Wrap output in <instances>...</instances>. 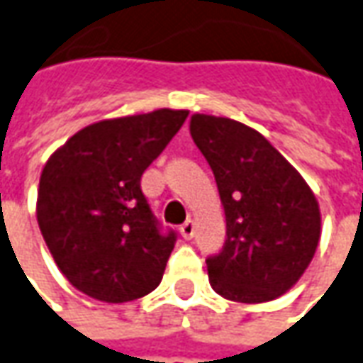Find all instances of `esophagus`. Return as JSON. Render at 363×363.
<instances>
[{
    "instance_id": "34e87169",
    "label": "esophagus",
    "mask_w": 363,
    "mask_h": 363,
    "mask_svg": "<svg viewBox=\"0 0 363 363\" xmlns=\"http://www.w3.org/2000/svg\"><path fill=\"white\" fill-rule=\"evenodd\" d=\"M181 234H182V238H186V240H191L192 236H194V220H186L184 224H181Z\"/></svg>"
}]
</instances>
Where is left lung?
Segmentation results:
<instances>
[{
    "mask_svg": "<svg viewBox=\"0 0 363 363\" xmlns=\"http://www.w3.org/2000/svg\"><path fill=\"white\" fill-rule=\"evenodd\" d=\"M191 135L213 169L226 216L223 250L206 258L211 286L234 302L274 300L316 252L314 192L270 140L238 121L192 115Z\"/></svg>",
    "mask_w": 363,
    "mask_h": 363,
    "instance_id": "left-lung-1",
    "label": "left lung"
}]
</instances>
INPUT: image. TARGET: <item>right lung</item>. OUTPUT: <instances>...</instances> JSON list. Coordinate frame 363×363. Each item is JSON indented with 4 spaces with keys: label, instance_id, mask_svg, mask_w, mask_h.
Segmentation results:
<instances>
[{
    "label": "right lung",
    "instance_id": "1",
    "mask_svg": "<svg viewBox=\"0 0 363 363\" xmlns=\"http://www.w3.org/2000/svg\"><path fill=\"white\" fill-rule=\"evenodd\" d=\"M186 117L159 109L101 121L43 167L37 223L59 270L83 294L117 304L161 284L177 233L152 214L140 177Z\"/></svg>",
    "mask_w": 363,
    "mask_h": 363
}]
</instances>
